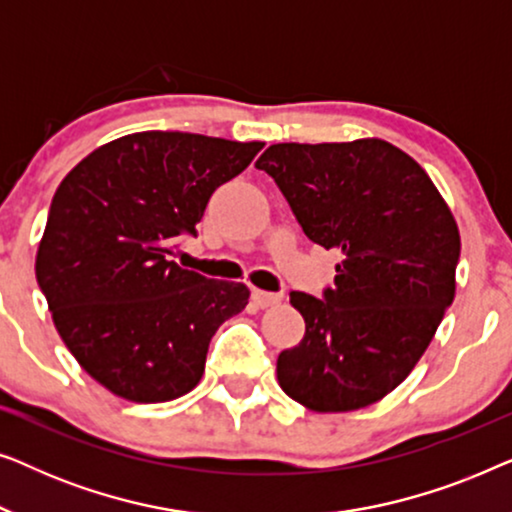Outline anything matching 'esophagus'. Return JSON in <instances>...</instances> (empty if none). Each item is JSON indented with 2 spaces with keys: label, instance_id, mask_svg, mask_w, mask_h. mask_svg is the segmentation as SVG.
<instances>
[{
  "label": "esophagus",
  "instance_id": "1",
  "mask_svg": "<svg viewBox=\"0 0 512 512\" xmlns=\"http://www.w3.org/2000/svg\"><path fill=\"white\" fill-rule=\"evenodd\" d=\"M251 300H254L258 307H275V305L282 303V296H279V293H268V291L254 289V291H251Z\"/></svg>",
  "mask_w": 512,
  "mask_h": 512
}]
</instances>
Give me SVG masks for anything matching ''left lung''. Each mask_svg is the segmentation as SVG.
Returning a JSON list of instances; mask_svg holds the SVG:
<instances>
[{
	"mask_svg": "<svg viewBox=\"0 0 512 512\" xmlns=\"http://www.w3.org/2000/svg\"><path fill=\"white\" fill-rule=\"evenodd\" d=\"M303 233L340 256L324 300L293 291L305 335L277 359L284 394L312 412L382 401L436 335L457 291L459 228L422 165L377 137L272 144L256 160Z\"/></svg>",
	"mask_w": 512,
	"mask_h": 512,
	"instance_id": "left-lung-1",
	"label": "left lung"
}]
</instances>
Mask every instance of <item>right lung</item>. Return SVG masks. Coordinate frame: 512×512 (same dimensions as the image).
<instances>
[{
    "label": "right lung",
    "instance_id": "1",
    "mask_svg": "<svg viewBox=\"0 0 512 512\" xmlns=\"http://www.w3.org/2000/svg\"><path fill=\"white\" fill-rule=\"evenodd\" d=\"M263 142L132 132L97 146L62 179L37 249V282L74 359L111 394L165 403L205 373L223 321L249 303L242 282H219L172 261L195 235L212 193Z\"/></svg>",
    "mask_w": 512,
    "mask_h": 512
}]
</instances>
